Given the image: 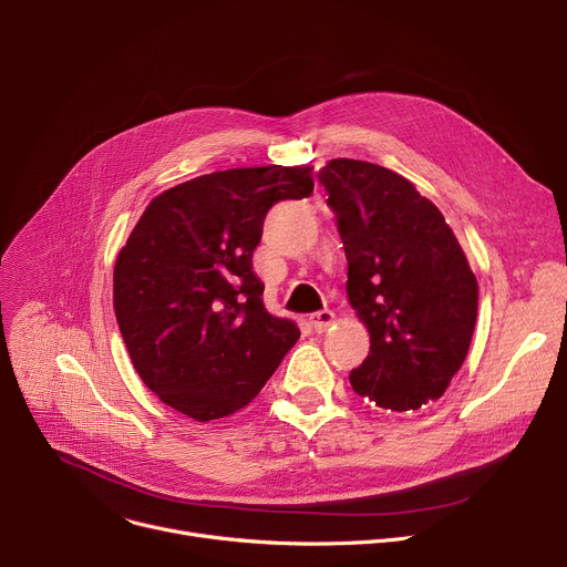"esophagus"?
<instances>
[{
	"label": "esophagus",
	"mask_w": 567,
	"mask_h": 567,
	"mask_svg": "<svg viewBox=\"0 0 567 567\" xmlns=\"http://www.w3.org/2000/svg\"><path fill=\"white\" fill-rule=\"evenodd\" d=\"M309 322H311V328L316 332H326L334 322V311L332 309H320V311L309 316Z\"/></svg>",
	"instance_id": "obj_1"
}]
</instances>
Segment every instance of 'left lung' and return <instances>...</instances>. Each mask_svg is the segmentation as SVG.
Returning a JSON list of instances; mask_svg holds the SVG:
<instances>
[{
    "label": "left lung",
    "instance_id": "obj_1",
    "mask_svg": "<svg viewBox=\"0 0 567 567\" xmlns=\"http://www.w3.org/2000/svg\"><path fill=\"white\" fill-rule=\"evenodd\" d=\"M348 258V298L370 332L350 372L357 394L390 411L435 401L462 368L477 280L433 202L401 175L354 158L318 173Z\"/></svg>",
    "mask_w": 567,
    "mask_h": 567
}]
</instances>
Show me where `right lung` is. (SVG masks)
<instances>
[{"label":"right lung","mask_w":567,"mask_h":567,"mask_svg":"<svg viewBox=\"0 0 567 567\" xmlns=\"http://www.w3.org/2000/svg\"><path fill=\"white\" fill-rule=\"evenodd\" d=\"M311 168L202 175L150 202L114 267V309L143 383L210 422L262 390L300 330L265 309L254 271L269 208L311 195Z\"/></svg>","instance_id":"1"}]
</instances>
